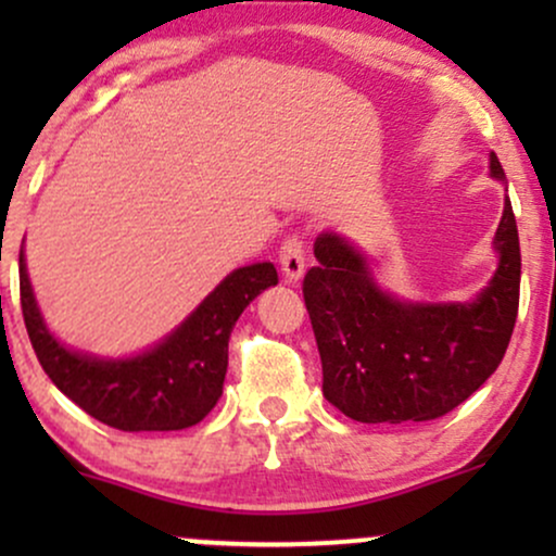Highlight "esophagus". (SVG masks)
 <instances>
[{
    "instance_id": "obj_1",
    "label": "esophagus",
    "mask_w": 556,
    "mask_h": 556,
    "mask_svg": "<svg viewBox=\"0 0 556 556\" xmlns=\"http://www.w3.org/2000/svg\"><path fill=\"white\" fill-rule=\"evenodd\" d=\"M279 266H282V274L287 282H300L305 274V248L300 238H287L285 245L279 248Z\"/></svg>"
}]
</instances>
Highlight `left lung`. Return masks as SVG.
I'll return each mask as SVG.
<instances>
[{
	"label": "left lung",
	"instance_id": "obj_1",
	"mask_svg": "<svg viewBox=\"0 0 556 556\" xmlns=\"http://www.w3.org/2000/svg\"><path fill=\"white\" fill-rule=\"evenodd\" d=\"M489 175L504 185L494 151ZM491 248L496 271L470 300H410L384 290L358 242L324 229L305 274V308L324 368V397L361 424L433 420L455 410L496 371L520 298L513 203Z\"/></svg>",
	"mask_w": 556,
	"mask_h": 556
}]
</instances>
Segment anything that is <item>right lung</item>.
<instances>
[{
  "label": "right lung",
  "instance_id": "add662e5",
  "mask_svg": "<svg viewBox=\"0 0 556 556\" xmlns=\"http://www.w3.org/2000/svg\"><path fill=\"white\" fill-rule=\"evenodd\" d=\"M271 261L229 271L169 334L140 353L110 358L67 348L43 321L21 248V303L36 358L62 394L119 431H180L201 424L222 397L232 327L266 287Z\"/></svg>",
  "mask_w": 556,
  "mask_h": 556
}]
</instances>
